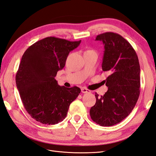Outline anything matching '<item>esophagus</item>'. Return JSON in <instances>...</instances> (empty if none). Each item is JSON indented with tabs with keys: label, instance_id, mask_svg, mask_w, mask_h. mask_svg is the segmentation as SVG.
I'll list each match as a JSON object with an SVG mask.
<instances>
[{
	"label": "esophagus",
	"instance_id": "34e87169",
	"mask_svg": "<svg viewBox=\"0 0 156 156\" xmlns=\"http://www.w3.org/2000/svg\"><path fill=\"white\" fill-rule=\"evenodd\" d=\"M81 92H82V93H84V94H86V93H90L91 91L89 90L88 89L85 88H81Z\"/></svg>",
	"mask_w": 156,
	"mask_h": 156
}]
</instances>
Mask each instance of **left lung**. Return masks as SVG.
Masks as SVG:
<instances>
[{
	"instance_id": "left-lung-1",
	"label": "left lung",
	"mask_w": 156,
	"mask_h": 156,
	"mask_svg": "<svg viewBox=\"0 0 156 156\" xmlns=\"http://www.w3.org/2000/svg\"><path fill=\"white\" fill-rule=\"evenodd\" d=\"M105 51L103 71L109 76L105 80L108 91L99 97L90 108L92 119L102 126L117 124L129 115L140 94V66L132 45L117 34L106 32L97 36Z\"/></svg>"
}]
</instances>
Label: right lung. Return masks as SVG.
Instances as JSON below:
<instances>
[{
    "label": "right lung",
    "mask_w": 156,
    "mask_h": 156,
    "mask_svg": "<svg viewBox=\"0 0 156 156\" xmlns=\"http://www.w3.org/2000/svg\"><path fill=\"white\" fill-rule=\"evenodd\" d=\"M80 42L49 37L36 42L24 53L16 84L26 110L37 121L55 125L63 121L69 105L80 94L77 87H61L55 77L65 66L69 53Z\"/></svg>",
    "instance_id": "1"
}]
</instances>
